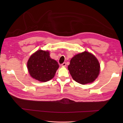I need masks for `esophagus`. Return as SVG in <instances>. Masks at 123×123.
<instances>
[{"label":"esophagus","instance_id":"obj_1","mask_svg":"<svg viewBox=\"0 0 123 123\" xmlns=\"http://www.w3.org/2000/svg\"><path fill=\"white\" fill-rule=\"evenodd\" d=\"M66 66H67V64H66V62H64V63H63L61 64V66L63 67H66Z\"/></svg>","mask_w":123,"mask_h":123}]
</instances>
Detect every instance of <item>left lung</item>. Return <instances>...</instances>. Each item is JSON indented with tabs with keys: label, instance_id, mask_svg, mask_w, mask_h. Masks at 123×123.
I'll return each mask as SVG.
<instances>
[{
	"label": "left lung",
	"instance_id": "left-lung-1",
	"mask_svg": "<svg viewBox=\"0 0 123 123\" xmlns=\"http://www.w3.org/2000/svg\"><path fill=\"white\" fill-rule=\"evenodd\" d=\"M68 70L73 79L80 84L85 85L93 82L98 77L100 64L95 55L85 51L72 57Z\"/></svg>",
	"mask_w": 123,
	"mask_h": 123
}]
</instances>
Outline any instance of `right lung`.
I'll return each mask as SVG.
<instances>
[{
    "instance_id": "obj_1",
    "label": "right lung",
    "mask_w": 123,
    "mask_h": 123,
    "mask_svg": "<svg viewBox=\"0 0 123 123\" xmlns=\"http://www.w3.org/2000/svg\"><path fill=\"white\" fill-rule=\"evenodd\" d=\"M30 75L41 82H46L54 77L59 65L49 56V52L40 49L33 53L27 61Z\"/></svg>"
}]
</instances>
